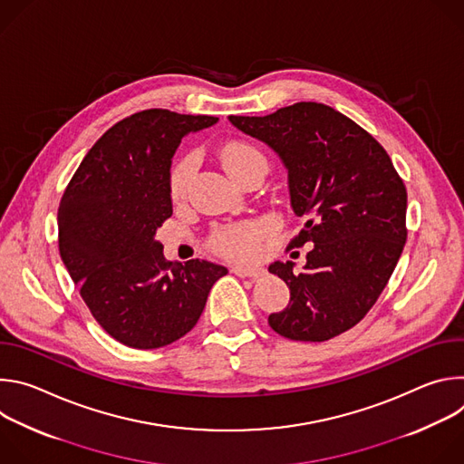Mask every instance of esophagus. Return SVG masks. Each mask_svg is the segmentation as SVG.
Here are the masks:
<instances>
[{
	"label": "esophagus",
	"mask_w": 464,
	"mask_h": 464,
	"mask_svg": "<svg viewBox=\"0 0 464 464\" xmlns=\"http://www.w3.org/2000/svg\"><path fill=\"white\" fill-rule=\"evenodd\" d=\"M231 272H233L235 276H238V277H249V279H260V277L266 276V270H264V268H258V266H255V268H251V266H240V264H237V266H233Z\"/></svg>",
	"instance_id": "34e87169"
}]
</instances>
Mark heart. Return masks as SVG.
Wrapping results in <instances>:
<instances>
[{"instance_id":"1","label":"heart","mask_w":464,"mask_h":464,"mask_svg":"<svg viewBox=\"0 0 464 464\" xmlns=\"http://www.w3.org/2000/svg\"><path fill=\"white\" fill-rule=\"evenodd\" d=\"M222 161L226 170L237 178L255 165H266L268 160L255 145L247 141H231L222 149ZM196 167L194 154L181 156L170 170V196L174 200L183 198ZM272 233V226L264 220L233 224L218 229L211 238V247L231 258H253L258 255L260 242Z\"/></svg>"}]
</instances>
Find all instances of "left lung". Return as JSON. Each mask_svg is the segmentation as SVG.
<instances>
[{"instance_id": "obj_1", "label": "left lung", "mask_w": 464, "mask_h": 464, "mask_svg": "<svg viewBox=\"0 0 464 464\" xmlns=\"http://www.w3.org/2000/svg\"><path fill=\"white\" fill-rule=\"evenodd\" d=\"M229 121L270 145L288 169L292 208L306 220L288 247L314 244L301 274L292 260L270 266L290 288L288 306L268 317L270 326L294 342L343 334L372 308L402 255V178L367 130L319 102Z\"/></svg>"}]
</instances>
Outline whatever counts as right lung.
Masks as SVG:
<instances>
[{
  "mask_svg": "<svg viewBox=\"0 0 464 464\" xmlns=\"http://www.w3.org/2000/svg\"><path fill=\"white\" fill-rule=\"evenodd\" d=\"M218 117L163 108L115 122L84 156L58 208V249L95 321L119 343L160 349L200 319L227 268L167 262L156 229L172 217L170 158Z\"/></svg>",
  "mask_w": 464,
  "mask_h": 464,
  "instance_id": "add662e5",
  "label": "right lung"
}]
</instances>
